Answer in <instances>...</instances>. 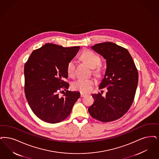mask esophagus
Returning <instances> with one entry per match:
<instances>
[{"label": "esophagus", "mask_w": 159, "mask_h": 159, "mask_svg": "<svg viewBox=\"0 0 159 159\" xmlns=\"http://www.w3.org/2000/svg\"><path fill=\"white\" fill-rule=\"evenodd\" d=\"M86 95H87V94L85 93H83V92H81V93H80V96H81V97H84V96H85Z\"/></svg>", "instance_id": "obj_1"}]
</instances>
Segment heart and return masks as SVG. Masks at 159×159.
<instances>
[{"mask_svg": "<svg viewBox=\"0 0 159 159\" xmlns=\"http://www.w3.org/2000/svg\"><path fill=\"white\" fill-rule=\"evenodd\" d=\"M81 58L86 63L89 64V66L93 69V74L99 77L101 75V69L99 65L101 63V59L99 55L96 54L95 52L91 50H86L83 52ZM76 63L74 60L69 62L67 66V74L71 77L75 76L76 70ZM95 84V81L93 79H79L75 82L73 83V88L75 90H79L82 92H89Z\"/></svg>", "mask_w": 159, "mask_h": 159, "instance_id": "1", "label": "heart"}]
</instances>
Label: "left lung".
<instances>
[{
	"label": "left lung",
	"mask_w": 159,
	"mask_h": 159,
	"mask_svg": "<svg viewBox=\"0 0 159 159\" xmlns=\"http://www.w3.org/2000/svg\"><path fill=\"white\" fill-rule=\"evenodd\" d=\"M92 49L107 60V69L99 89L107 88L105 97L93 94L94 102L89 108L90 115L98 121L108 122L125 114L134 99L139 73L133 59L126 48L111 42L92 46Z\"/></svg>",
	"instance_id": "1"
}]
</instances>
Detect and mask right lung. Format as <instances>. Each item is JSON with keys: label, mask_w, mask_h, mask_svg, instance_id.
Here are the masks:
<instances>
[{"label": "right lung", "mask_w": 159, "mask_h": 159, "mask_svg": "<svg viewBox=\"0 0 159 159\" xmlns=\"http://www.w3.org/2000/svg\"><path fill=\"white\" fill-rule=\"evenodd\" d=\"M80 47L47 43L32 51L24 67L25 93L32 112L43 121L56 124L70 114L79 92L67 90V66ZM64 90H66L64 93ZM64 92L63 97L59 93Z\"/></svg>", "instance_id": "1"}]
</instances>
